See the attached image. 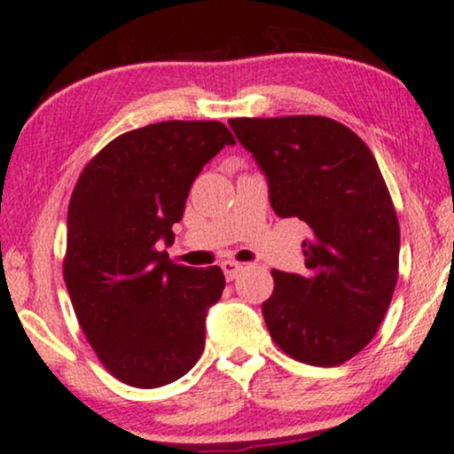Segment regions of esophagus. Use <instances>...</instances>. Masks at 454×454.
<instances>
[{
  "label": "esophagus",
  "mask_w": 454,
  "mask_h": 454,
  "mask_svg": "<svg viewBox=\"0 0 454 454\" xmlns=\"http://www.w3.org/2000/svg\"><path fill=\"white\" fill-rule=\"evenodd\" d=\"M221 270H223V273H225L227 279H236L239 276V271L244 270V265H239V262H236V261H223Z\"/></svg>",
  "instance_id": "34e87169"
}]
</instances>
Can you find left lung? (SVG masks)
Segmentation results:
<instances>
[{
	"mask_svg": "<svg viewBox=\"0 0 454 454\" xmlns=\"http://www.w3.org/2000/svg\"><path fill=\"white\" fill-rule=\"evenodd\" d=\"M270 184L278 216L307 223V273L273 271L262 303L271 339L294 360L337 366L371 343L398 282L400 225L377 160L320 115L229 120Z\"/></svg>",
	"mask_w": 454,
	"mask_h": 454,
	"instance_id": "8db88e82",
	"label": "left lung"
}]
</instances>
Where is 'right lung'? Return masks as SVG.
Returning a JSON list of instances; mask_svg holds the SVG:
<instances>
[{
    "label": "right lung",
    "mask_w": 454,
    "mask_h": 454,
    "mask_svg": "<svg viewBox=\"0 0 454 454\" xmlns=\"http://www.w3.org/2000/svg\"><path fill=\"white\" fill-rule=\"evenodd\" d=\"M225 145L221 121H160L117 137L83 168L67 212L65 284L88 343L132 387L187 374L221 299V267L176 265L175 242L189 189Z\"/></svg>",
    "instance_id": "add662e5"
}]
</instances>
